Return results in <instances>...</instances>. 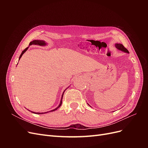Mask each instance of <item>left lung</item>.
<instances>
[{
  "mask_svg": "<svg viewBox=\"0 0 148 148\" xmlns=\"http://www.w3.org/2000/svg\"><path fill=\"white\" fill-rule=\"evenodd\" d=\"M115 47H116V48H117V49H119V50L122 51H123V52H124L129 53L128 51L122 45V44H115ZM88 105H89V104H88Z\"/></svg>",
  "mask_w": 148,
  "mask_h": 148,
  "instance_id": "8db88e82",
  "label": "left lung"
}]
</instances>
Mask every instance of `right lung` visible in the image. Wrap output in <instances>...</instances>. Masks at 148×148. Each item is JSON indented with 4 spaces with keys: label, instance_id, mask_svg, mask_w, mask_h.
<instances>
[{
    "label": "right lung",
    "instance_id": "1",
    "mask_svg": "<svg viewBox=\"0 0 148 148\" xmlns=\"http://www.w3.org/2000/svg\"><path fill=\"white\" fill-rule=\"evenodd\" d=\"M33 44H34V45H39V46H45V45H46V42L44 41H40V40H34V41H31V42H30V43H29V46H31V45H33ZM28 49V47H26L24 51H22V52H21V55H20V57H19V60L20 59V58L21 57V56H23V53L27 51V49ZM64 92H65V91H64V92H63V94H62V97H61V100H60V104L59 105V106H58L57 108H56L55 109H53V110H51L50 112H53V111H54V110H57L58 108H59V107L61 106V104H62V99H63V96H64ZM30 111V110H29ZM33 113H34V114H45V113H47V112H41V113H38V112H32Z\"/></svg>",
    "mask_w": 148,
    "mask_h": 148
}]
</instances>
